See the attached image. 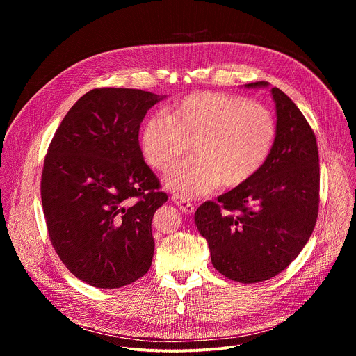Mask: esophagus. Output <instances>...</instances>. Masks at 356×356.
<instances>
[{
  "instance_id": "esophagus-1",
  "label": "esophagus",
  "mask_w": 356,
  "mask_h": 356,
  "mask_svg": "<svg viewBox=\"0 0 356 356\" xmlns=\"http://www.w3.org/2000/svg\"><path fill=\"white\" fill-rule=\"evenodd\" d=\"M172 200H173L175 204H176L184 214H191V213H194L195 207H194V204H191V202H190L188 200H186V198H183V197H180V195H173Z\"/></svg>"
}]
</instances>
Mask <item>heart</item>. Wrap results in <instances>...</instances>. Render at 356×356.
Masks as SVG:
<instances>
[{
	"label": "heart",
	"instance_id": "heart-1",
	"mask_svg": "<svg viewBox=\"0 0 356 356\" xmlns=\"http://www.w3.org/2000/svg\"><path fill=\"white\" fill-rule=\"evenodd\" d=\"M276 140L272 113L241 95L202 91L186 95L149 117L140 132L145 161L168 172L190 149L193 158L165 179L168 188L183 198L213 193L220 184L238 187L268 162Z\"/></svg>",
	"mask_w": 356,
	"mask_h": 356
}]
</instances>
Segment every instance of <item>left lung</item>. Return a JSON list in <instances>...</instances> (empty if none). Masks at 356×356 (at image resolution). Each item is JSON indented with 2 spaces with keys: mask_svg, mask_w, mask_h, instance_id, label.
Wrapping results in <instances>:
<instances>
[{
  "mask_svg": "<svg viewBox=\"0 0 356 356\" xmlns=\"http://www.w3.org/2000/svg\"><path fill=\"white\" fill-rule=\"evenodd\" d=\"M268 81L245 87H268ZM276 140L265 166L246 183L206 201L194 214L211 262L225 277L259 283L283 272L313 234L320 202L316 135L277 87Z\"/></svg>",
  "mask_w": 356,
  "mask_h": 356,
  "instance_id": "obj_1",
  "label": "left lung"
}]
</instances>
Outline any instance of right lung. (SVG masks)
<instances>
[{
    "label": "right lung",
    "mask_w": 356,
    "mask_h": 356,
    "mask_svg": "<svg viewBox=\"0 0 356 356\" xmlns=\"http://www.w3.org/2000/svg\"><path fill=\"white\" fill-rule=\"evenodd\" d=\"M163 97L94 88L69 110L44 156L40 197L65 266L99 289L142 277L152 265V218L168 201L145 163L139 127Z\"/></svg>",
    "instance_id": "add662e5"
}]
</instances>
